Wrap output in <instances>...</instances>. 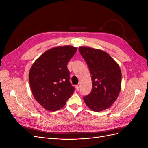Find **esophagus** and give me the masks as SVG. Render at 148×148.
Returning a JSON list of instances; mask_svg holds the SVG:
<instances>
[{
    "label": "esophagus",
    "mask_w": 148,
    "mask_h": 148,
    "mask_svg": "<svg viewBox=\"0 0 148 148\" xmlns=\"http://www.w3.org/2000/svg\"><path fill=\"white\" fill-rule=\"evenodd\" d=\"M75 88H76V89H77V90H78L79 88V84L76 85V86H75Z\"/></svg>",
    "instance_id": "34e87169"
}]
</instances>
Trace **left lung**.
Returning <instances> with one entry per match:
<instances>
[{
  "mask_svg": "<svg viewBox=\"0 0 148 148\" xmlns=\"http://www.w3.org/2000/svg\"><path fill=\"white\" fill-rule=\"evenodd\" d=\"M79 51L91 75L92 90L83 99L96 112L109 108L117 99L121 89L122 73L119 65L106 52L89 47Z\"/></svg>",
  "mask_w": 148,
  "mask_h": 148,
  "instance_id": "1",
  "label": "left lung"
}]
</instances>
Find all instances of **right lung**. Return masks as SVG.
<instances>
[{"label":"right lung","instance_id":"1","mask_svg":"<svg viewBox=\"0 0 148 148\" xmlns=\"http://www.w3.org/2000/svg\"><path fill=\"white\" fill-rule=\"evenodd\" d=\"M77 51L71 46L47 50L31 67L29 81L33 95L44 109L56 111L63 107L75 91L70 83L67 64Z\"/></svg>","mask_w":148,"mask_h":148}]
</instances>
